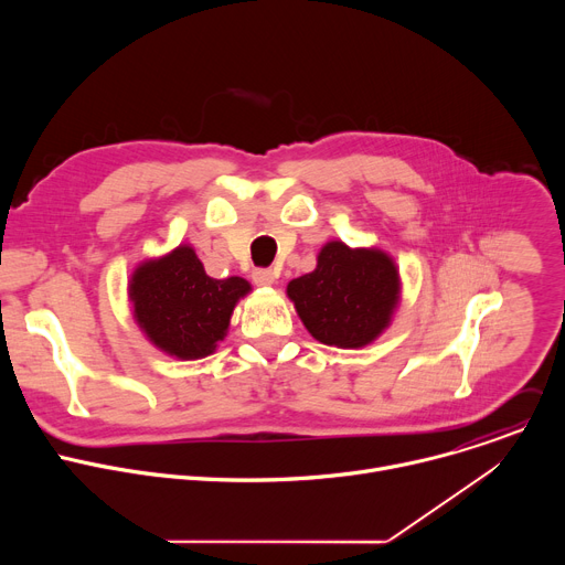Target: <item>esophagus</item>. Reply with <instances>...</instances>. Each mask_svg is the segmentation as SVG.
<instances>
[{
  "label": "esophagus",
  "instance_id": "1",
  "mask_svg": "<svg viewBox=\"0 0 565 565\" xmlns=\"http://www.w3.org/2000/svg\"><path fill=\"white\" fill-rule=\"evenodd\" d=\"M275 279H277V273L270 270V268H257V270L253 273V281H255L257 286H273Z\"/></svg>",
  "mask_w": 565,
  "mask_h": 565
}]
</instances>
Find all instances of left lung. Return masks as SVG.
Wrapping results in <instances>:
<instances>
[{"instance_id": "obj_1", "label": "left lung", "mask_w": 565, "mask_h": 565, "mask_svg": "<svg viewBox=\"0 0 565 565\" xmlns=\"http://www.w3.org/2000/svg\"><path fill=\"white\" fill-rule=\"evenodd\" d=\"M286 292L317 342L362 349L391 324L399 303V273L384 250L329 241L315 270L292 279Z\"/></svg>"}]
</instances>
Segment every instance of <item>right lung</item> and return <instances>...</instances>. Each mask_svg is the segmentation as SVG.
<instances>
[{"label": "right lung", "instance_id": "obj_1", "mask_svg": "<svg viewBox=\"0 0 565 565\" xmlns=\"http://www.w3.org/2000/svg\"><path fill=\"white\" fill-rule=\"evenodd\" d=\"M250 290L244 277H210L188 244L138 264L127 286L138 329L177 360L212 355L227 335L236 301Z\"/></svg>", "mask_w": 565, "mask_h": 565}]
</instances>
